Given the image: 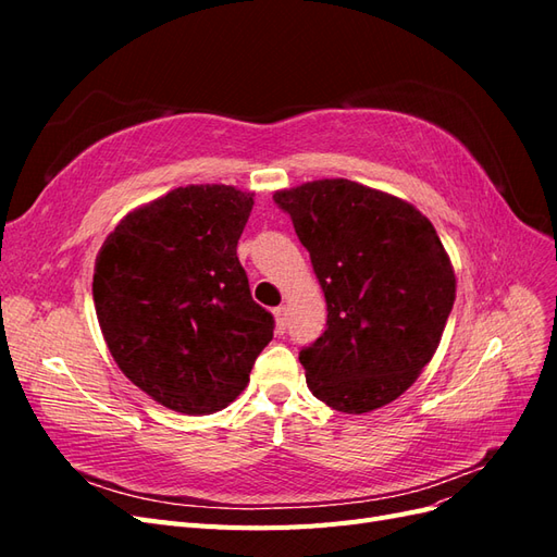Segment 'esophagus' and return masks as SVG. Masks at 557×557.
I'll return each instance as SVG.
<instances>
[{"mask_svg": "<svg viewBox=\"0 0 557 557\" xmlns=\"http://www.w3.org/2000/svg\"><path fill=\"white\" fill-rule=\"evenodd\" d=\"M274 318H276V330L283 332L285 325H288V309H285V307H276V309H274Z\"/></svg>", "mask_w": 557, "mask_h": 557, "instance_id": "esophagus-1", "label": "esophagus"}]
</instances>
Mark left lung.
<instances>
[{
	"label": "left lung",
	"mask_w": 557,
	"mask_h": 557,
	"mask_svg": "<svg viewBox=\"0 0 557 557\" xmlns=\"http://www.w3.org/2000/svg\"><path fill=\"white\" fill-rule=\"evenodd\" d=\"M309 250L327 330L299 350L309 391L344 413L397 399L442 342L455 274L440 234L409 201L348 178L274 195Z\"/></svg>",
	"instance_id": "obj_1"
}]
</instances>
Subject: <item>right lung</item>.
I'll return each instance as SVG.
<instances>
[{"label":"right lung","instance_id":"obj_1","mask_svg":"<svg viewBox=\"0 0 557 557\" xmlns=\"http://www.w3.org/2000/svg\"><path fill=\"white\" fill-rule=\"evenodd\" d=\"M252 193L185 185L129 211L99 248L92 299L121 372L162 407L207 416L246 387L274 336L237 244Z\"/></svg>","mask_w":557,"mask_h":557}]
</instances>
